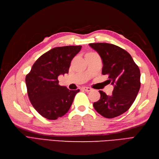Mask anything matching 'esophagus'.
Masks as SVG:
<instances>
[{"label": "esophagus", "mask_w": 159, "mask_h": 159, "mask_svg": "<svg viewBox=\"0 0 159 159\" xmlns=\"http://www.w3.org/2000/svg\"><path fill=\"white\" fill-rule=\"evenodd\" d=\"M83 89L84 91H85V92H91V91L92 90V88H90V87H83Z\"/></svg>", "instance_id": "esophagus-1"}]
</instances>
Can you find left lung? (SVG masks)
Returning a JSON list of instances; mask_svg holds the SVG:
<instances>
[{
  "label": "left lung",
  "mask_w": 159,
  "mask_h": 159,
  "mask_svg": "<svg viewBox=\"0 0 159 159\" xmlns=\"http://www.w3.org/2000/svg\"><path fill=\"white\" fill-rule=\"evenodd\" d=\"M89 46L102 61V74L109 76L108 81L114 86L112 95L99 91L100 100L93 103L98 113L106 118L120 116L130 109L139 92L140 70L132 57L120 47L108 43H93Z\"/></svg>",
  "instance_id": "8db88e82"
}]
</instances>
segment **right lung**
Wrapping results in <instances>:
<instances>
[{
	"label": "right lung",
	"instance_id": "obj_1",
	"mask_svg": "<svg viewBox=\"0 0 159 159\" xmlns=\"http://www.w3.org/2000/svg\"><path fill=\"white\" fill-rule=\"evenodd\" d=\"M81 46L56 47L39 57L26 76L30 102L43 117L55 120L69 111L79 89L59 85L58 76L69 72L71 61Z\"/></svg>",
	"mask_w": 159,
	"mask_h": 159
}]
</instances>
